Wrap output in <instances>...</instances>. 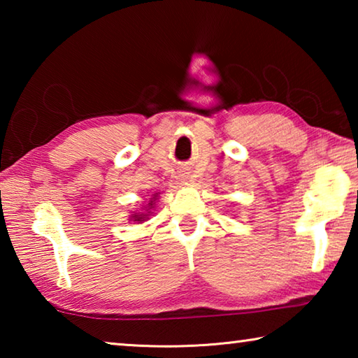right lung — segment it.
<instances>
[{
    "instance_id": "1",
    "label": "right lung",
    "mask_w": 358,
    "mask_h": 358,
    "mask_svg": "<svg viewBox=\"0 0 358 358\" xmlns=\"http://www.w3.org/2000/svg\"><path fill=\"white\" fill-rule=\"evenodd\" d=\"M156 197H157V192L156 194H153V197H151V201L148 202V205H147V207H148V210H147V213H136V215H132L131 216V220L132 221H138V222H142V221H145V220H147V217H148V215L151 213V208H153V205H155V201H156Z\"/></svg>"
}]
</instances>
